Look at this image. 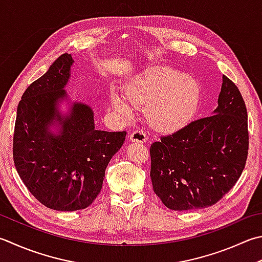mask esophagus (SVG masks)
<instances>
[{"label": "esophagus", "mask_w": 262, "mask_h": 262, "mask_svg": "<svg viewBox=\"0 0 262 262\" xmlns=\"http://www.w3.org/2000/svg\"><path fill=\"white\" fill-rule=\"evenodd\" d=\"M129 139L132 142H138V144H145V142L148 139V137L146 136V133L144 131L137 130V131H133L131 133Z\"/></svg>", "instance_id": "34e87169"}]
</instances>
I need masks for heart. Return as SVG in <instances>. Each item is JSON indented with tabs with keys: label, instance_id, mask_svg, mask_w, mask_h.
Returning <instances> with one entry per match:
<instances>
[{
	"label": "heart",
	"instance_id": "1",
	"mask_svg": "<svg viewBox=\"0 0 262 262\" xmlns=\"http://www.w3.org/2000/svg\"><path fill=\"white\" fill-rule=\"evenodd\" d=\"M124 92L132 107L145 111L148 124L163 133L176 132L189 123L201 97L194 77L169 67L147 68L125 86ZM111 102L125 118L132 117L130 106L121 97L113 95Z\"/></svg>",
	"mask_w": 262,
	"mask_h": 262
}]
</instances>
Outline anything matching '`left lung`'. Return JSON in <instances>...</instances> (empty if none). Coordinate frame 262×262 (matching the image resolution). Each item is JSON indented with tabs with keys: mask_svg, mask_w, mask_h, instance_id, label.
Wrapping results in <instances>:
<instances>
[{
	"mask_svg": "<svg viewBox=\"0 0 262 262\" xmlns=\"http://www.w3.org/2000/svg\"><path fill=\"white\" fill-rule=\"evenodd\" d=\"M248 149L245 102L237 86L223 75L218 107L211 116L151 144L152 189L171 210L208 208L235 186Z\"/></svg>",
	"mask_w": 262,
	"mask_h": 262,
	"instance_id": "left-lung-1",
	"label": "left lung"
}]
</instances>
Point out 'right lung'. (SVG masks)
<instances>
[{
    "label": "right lung",
    "instance_id": "obj_1",
    "mask_svg": "<svg viewBox=\"0 0 262 262\" xmlns=\"http://www.w3.org/2000/svg\"><path fill=\"white\" fill-rule=\"evenodd\" d=\"M73 63L71 54H61L26 89L13 133L18 174L38 202L57 211L85 209L97 199L126 136L97 130L92 108L70 100L65 86ZM62 101L70 103L67 113L60 111Z\"/></svg>",
    "mask_w": 262,
    "mask_h": 262
}]
</instances>
